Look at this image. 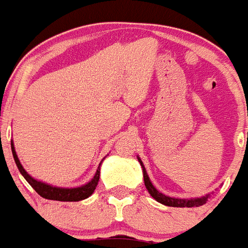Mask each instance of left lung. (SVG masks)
<instances>
[{"instance_id": "1", "label": "left lung", "mask_w": 248, "mask_h": 248, "mask_svg": "<svg viewBox=\"0 0 248 248\" xmlns=\"http://www.w3.org/2000/svg\"><path fill=\"white\" fill-rule=\"evenodd\" d=\"M139 162L143 167V177H144V185H146L148 193L152 195V198L157 200L158 202L163 204V205L167 206H176V208H193V206H200L202 204H205L206 198L208 196H204V198H198V199H176V198H170V196L163 195L162 193H159L158 190L152 185L151 180H149L148 175L146 172V169L143 166L142 161L139 159Z\"/></svg>"}]
</instances>
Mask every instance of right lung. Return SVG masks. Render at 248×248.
I'll list each match as a JSON object with an SVG mask.
<instances>
[{"label":"right lung","mask_w":248,"mask_h":248,"mask_svg":"<svg viewBox=\"0 0 248 248\" xmlns=\"http://www.w3.org/2000/svg\"><path fill=\"white\" fill-rule=\"evenodd\" d=\"M11 149L12 155H14V159H15L16 166H17L18 171L21 172V175L25 177V180L28 181L31 187L35 190L36 193L39 194L43 198L49 200H58V202H79V200H83L86 198H89L93 191H95L97 183H99L100 179V165L99 169L96 171L93 179L87 183L86 185L81 186V187H73V189H62V187H53V186L48 185V184L40 183L38 180L32 179L31 176L26 172L24 167L21 166L20 161L17 158V155L15 152V148H14V143H11Z\"/></svg>","instance_id":"add662e5"}]
</instances>
